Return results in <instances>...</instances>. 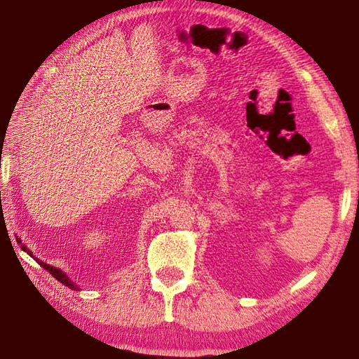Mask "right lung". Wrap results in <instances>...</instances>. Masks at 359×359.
Instances as JSON below:
<instances>
[{"label": "right lung", "instance_id": "obj_1", "mask_svg": "<svg viewBox=\"0 0 359 359\" xmlns=\"http://www.w3.org/2000/svg\"><path fill=\"white\" fill-rule=\"evenodd\" d=\"M17 242H19V244H20V241H17ZM22 250L23 252H27L28 255H29V257H33L36 261H38V263L42 266V267H44V269L46 271H48V272H50V274L53 276V277H55L57 278V280L58 282H62L63 285H66V287H68V288H71V290H79V287H77V285L74 283V282H72L71 280V278L68 277V276H66L65 274V272L62 271V269H57V267H53V266H50V264H47V263H44V261H41V259H38V258H36L34 257V255L32 253V250H28V248L25 247V245H22Z\"/></svg>", "mask_w": 359, "mask_h": 359}]
</instances>
